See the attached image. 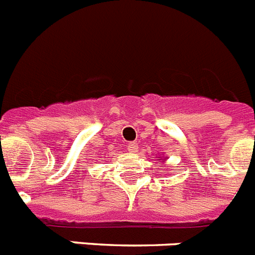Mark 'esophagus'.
Returning a JSON list of instances; mask_svg holds the SVG:
<instances>
[{
  "label": "esophagus",
  "mask_w": 255,
  "mask_h": 255,
  "mask_svg": "<svg viewBox=\"0 0 255 255\" xmlns=\"http://www.w3.org/2000/svg\"><path fill=\"white\" fill-rule=\"evenodd\" d=\"M136 149H138V143L136 141H131V143L128 144V150L129 152H136Z\"/></svg>",
  "instance_id": "1"
}]
</instances>
